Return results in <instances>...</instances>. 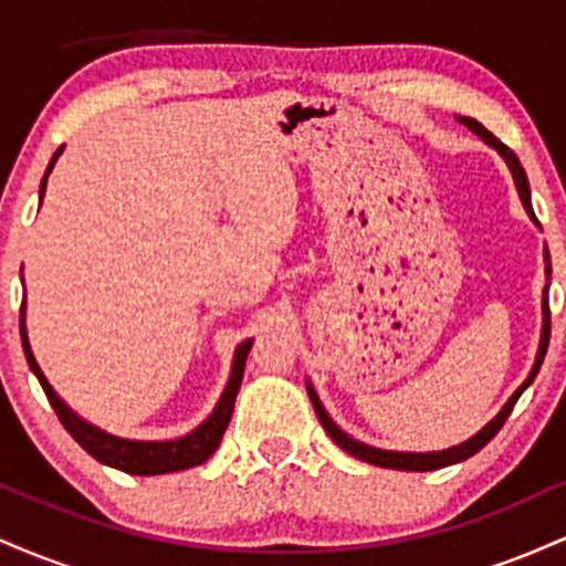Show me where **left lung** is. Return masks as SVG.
Instances as JSON below:
<instances>
[{"instance_id": "left-lung-1", "label": "left lung", "mask_w": 566, "mask_h": 566, "mask_svg": "<svg viewBox=\"0 0 566 566\" xmlns=\"http://www.w3.org/2000/svg\"><path fill=\"white\" fill-rule=\"evenodd\" d=\"M460 125H465L471 129L473 135H479L486 146L495 148L500 157L505 159V165H509V170L513 175V184H516V191H518V199H522L524 210H527V216L532 218V223H537L535 212H532V199H530V184H527V172H524V167L518 165L516 154L511 151L509 146H505L503 140H497L495 135L486 129L482 122L471 119V116H458ZM543 261H545V282L551 279V255H548V247L543 250ZM548 340H551V311H548V284L543 287V329H541V346H537V356H535V365H532L527 380L522 382V386L516 388V391L511 394V399L505 401L503 407H500V412L495 418L486 423L482 431L473 433L471 439L460 441V444L454 447H447V450H437V452H394V450H380V447H373V444H365V441L348 437L346 431H343L340 426L335 423L333 418H329V412L324 409V405L319 401V394L314 391V386H311V380H305V388H308V396H311V405L316 409V418H319V423L324 426V431H327V437L335 441L340 450H346L348 454H354V458L365 460V463H373V465H380V469H394V471H437V469H444V465H454V463H463V460H469L471 454H476L482 447L486 444L490 439H495V433L503 428L505 420H509L513 405L518 401V396H522L527 388L532 386V380L537 378V373H541V365L545 359V350H548Z\"/></svg>"}]
</instances>
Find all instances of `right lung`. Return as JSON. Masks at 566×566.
<instances>
[{
	"label": "right lung",
	"mask_w": 566,
	"mask_h": 566,
	"mask_svg": "<svg viewBox=\"0 0 566 566\" xmlns=\"http://www.w3.org/2000/svg\"><path fill=\"white\" fill-rule=\"evenodd\" d=\"M63 154V146L57 148L50 159L48 172H44L42 186H39V205L44 199V188H48V178L53 172L57 157ZM23 279V276H21ZM21 340H23V354L25 361H29L31 373L36 375V380L42 382L44 394H48L50 405H53L57 420H61L63 428L82 444L84 452H90L97 463L112 465L116 471L133 473V476H159V473H175V471H186L193 469V465H201L205 460L212 458V452L218 450L220 439H223L226 428L231 423V412H233V401H237L239 386H242L244 378V365H247V354L252 348V337H247L233 350V361H231V375L229 382H226L223 394H220L218 405L212 407V412L207 415L201 423L193 428V431L184 433L178 439H125V437H114V433L103 431L90 423V420L80 418V415L71 409L61 396L55 394V388L50 386V380L44 378L42 367L36 365L34 350H31L29 343V329H25V297L21 303Z\"/></svg>",
	"instance_id": "1"
}]
</instances>
